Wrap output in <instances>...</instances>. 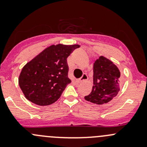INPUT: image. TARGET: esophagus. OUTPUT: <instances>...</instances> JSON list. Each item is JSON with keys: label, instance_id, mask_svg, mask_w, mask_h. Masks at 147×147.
<instances>
[{"label": "esophagus", "instance_id": "esophagus-1", "mask_svg": "<svg viewBox=\"0 0 147 147\" xmlns=\"http://www.w3.org/2000/svg\"><path fill=\"white\" fill-rule=\"evenodd\" d=\"M87 78H88V77H87V74L84 73V74H83V75H82V76L81 77V78H80L79 80H78V83H80V82H84V81L87 80Z\"/></svg>", "mask_w": 147, "mask_h": 147}]
</instances>
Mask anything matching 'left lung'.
Wrapping results in <instances>:
<instances>
[{
    "mask_svg": "<svg viewBox=\"0 0 147 147\" xmlns=\"http://www.w3.org/2000/svg\"><path fill=\"white\" fill-rule=\"evenodd\" d=\"M121 82L117 67L101 56L93 65V87L91 93L84 97L87 101L103 105L117 95Z\"/></svg>",
    "mask_w": 147,
    "mask_h": 147,
    "instance_id": "obj_1",
    "label": "left lung"
}]
</instances>
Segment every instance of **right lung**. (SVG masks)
Here are the masks:
<instances>
[{
	"label": "right lung",
	"mask_w": 147,
	"mask_h": 147,
	"mask_svg": "<svg viewBox=\"0 0 147 147\" xmlns=\"http://www.w3.org/2000/svg\"><path fill=\"white\" fill-rule=\"evenodd\" d=\"M78 47L79 45H51L23 67L18 82L29 101L45 106L60 98L71 82L67 58Z\"/></svg>",
	"instance_id": "right-lung-1"
}]
</instances>
